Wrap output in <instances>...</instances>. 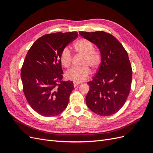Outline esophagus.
Returning <instances> with one entry per match:
<instances>
[{"label": "esophagus", "instance_id": "34e87169", "mask_svg": "<svg viewBox=\"0 0 153 153\" xmlns=\"http://www.w3.org/2000/svg\"><path fill=\"white\" fill-rule=\"evenodd\" d=\"M80 84V82H73V85H74V87H76V85H79Z\"/></svg>", "mask_w": 153, "mask_h": 153}]
</instances>
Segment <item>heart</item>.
<instances>
[{
	"instance_id": "obj_1",
	"label": "heart",
	"mask_w": 153,
	"mask_h": 153,
	"mask_svg": "<svg viewBox=\"0 0 153 153\" xmlns=\"http://www.w3.org/2000/svg\"><path fill=\"white\" fill-rule=\"evenodd\" d=\"M75 52L82 55L80 67H73L65 74L66 79L76 82L86 80L91 73V69L97 68L101 62V55L100 51L94 48V45L87 39H80L73 44ZM72 54L68 48H64L60 55L61 64L65 68L70 66L72 61Z\"/></svg>"
}]
</instances>
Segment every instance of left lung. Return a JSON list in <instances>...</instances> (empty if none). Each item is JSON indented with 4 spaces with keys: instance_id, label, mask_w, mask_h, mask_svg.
Listing matches in <instances>:
<instances>
[{
    "instance_id": "8db88e82",
    "label": "left lung",
    "mask_w": 153,
    "mask_h": 153,
    "mask_svg": "<svg viewBox=\"0 0 153 153\" xmlns=\"http://www.w3.org/2000/svg\"><path fill=\"white\" fill-rule=\"evenodd\" d=\"M79 34L100 49L101 62L98 71L87 82L86 96L89 108L100 116L117 112L126 101L131 90L132 68L128 53L114 36L103 31Z\"/></svg>"
}]
</instances>
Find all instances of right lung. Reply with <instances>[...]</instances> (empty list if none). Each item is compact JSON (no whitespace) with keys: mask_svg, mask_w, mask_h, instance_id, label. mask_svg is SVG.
<instances>
[{"mask_svg":"<svg viewBox=\"0 0 153 153\" xmlns=\"http://www.w3.org/2000/svg\"><path fill=\"white\" fill-rule=\"evenodd\" d=\"M77 36L76 31L45 34L26 55L21 70L23 91L31 108L43 116H55L67 107L74 86L72 81L62 80L60 55Z\"/></svg>","mask_w":153,"mask_h":153,"instance_id":"obj_1","label":"right lung"}]
</instances>
